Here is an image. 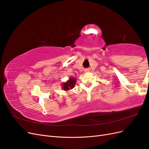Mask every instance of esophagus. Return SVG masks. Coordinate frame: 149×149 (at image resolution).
Listing matches in <instances>:
<instances>
[{
    "mask_svg": "<svg viewBox=\"0 0 149 149\" xmlns=\"http://www.w3.org/2000/svg\"><path fill=\"white\" fill-rule=\"evenodd\" d=\"M89 69H86V70H85V71H86V72H88V71H89Z\"/></svg>",
    "mask_w": 149,
    "mask_h": 149,
    "instance_id": "34e87169",
    "label": "esophagus"
}]
</instances>
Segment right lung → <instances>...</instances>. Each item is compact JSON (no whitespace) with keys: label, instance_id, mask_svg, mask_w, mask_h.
I'll use <instances>...</instances> for the list:
<instances>
[{"label":"right lung","instance_id":"add662e5","mask_svg":"<svg viewBox=\"0 0 149 149\" xmlns=\"http://www.w3.org/2000/svg\"><path fill=\"white\" fill-rule=\"evenodd\" d=\"M76 82V78L73 77L70 78L67 81L62 84V89L65 90V91H68V90L72 89L75 86Z\"/></svg>","mask_w":149,"mask_h":149}]
</instances>
